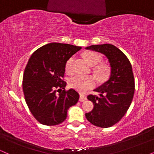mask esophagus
I'll return each mask as SVG.
<instances>
[{
    "label": "esophagus",
    "mask_w": 154,
    "mask_h": 154,
    "mask_svg": "<svg viewBox=\"0 0 154 154\" xmlns=\"http://www.w3.org/2000/svg\"><path fill=\"white\" fill-rule=\"evenodd\" d=\"M79 101L81 102H83L85 101V100H87V97H86V95H85L84 94H80L79 95Z\"/></svg>",
    "instance_id": "obj_1"
}]
</instances>
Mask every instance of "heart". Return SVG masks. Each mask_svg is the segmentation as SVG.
Wrapping results in <instances>:
<instances>
[{"label":"heart","mask_w":154,"mask_h":154,"mask_svg":"<svg viewBox=\"0 0 154 154\" xmlns=\"http://www.w3.org/2000/svg\"><path fill=\"white\" fill-rule=\"evenodd\" d=\"M86 59L91 66H96L101 61V56L97 53H88L85 56ZM74 61L75 57H71L67 60L65 65V70L68 74H72L74 72ZM109 69L106 65H101L96 67L95 69V75L99 79H104L107 77L109 75ZM96 81L92 76L82 75L80 74L76 75L72 77L69 81V85L72 88L75 89L76 91L85 93L88 90L95 87Z\"/></svg>","instance_id":"1"}]
</instances>
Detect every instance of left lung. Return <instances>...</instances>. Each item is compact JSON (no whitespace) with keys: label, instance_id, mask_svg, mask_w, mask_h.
Segmentation results:
<instances>
[{"label":"left lung","instance_id":"8db88e82","mask_svg":"<svg viewBox=\"0 0 154 154\" xmlns=\"http://www.w3.org/2000/svg\"><path fill=\"white\" fill-rule=\"evenodd\" d=\"M85 49L103 54L111 67L109 79L94 90L99 96H88L94 107L85 116L95 126L109 128L122 118L132 103L135 92L132 65L122 51L111 44L93 45Z\"/></svg>","mask_w":154,"mask_h":154}]
</instances>
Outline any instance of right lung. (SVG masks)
Here are the masks:
<instances>
[{"instance_id": "add662e5", "label": "right lung", "mask_w": 154, "mask_h": 154, "mask_svg": "<svg viewBox=\"0 0 154 154\" xmlns=\"http://www.w3.org/2000/svg\"><path fill=\"white\" fill-rule=\"evenodd\" d=\"M81 48L51 43L35 51L29 58L23 75V92L29 111L42 125L53 126L63 122L69 108L78 101L77 91L61 89L66 85L62 78L67 60Z\"/></svg>"}]
</instances>
